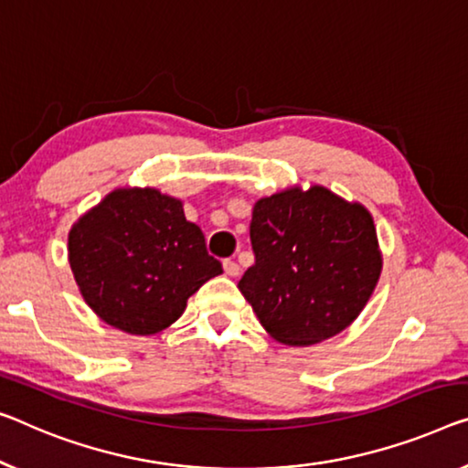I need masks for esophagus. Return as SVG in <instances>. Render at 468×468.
<instances>
[{"label": "esophagus", "mask_w": 468, "mask_h": 468, "mask_svg": "<svg viewBox=\"0 0 468 468\" xmlns=\"http://www.w3.org/2000/svg\"><path fill=\"white\" fill-rule=\"evenodd\" d=\"M222 264H225V273H227V275H231V277L239 275V264H237V262L233 261V258H227V261L222 262Z\"/></svg>", "instance_id": "esophagus-1"}]
</instances>
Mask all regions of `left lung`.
<instances>
[{"instance_id":"8db88e82","label":"left lung","mask_w":468,"mask_h":468,"mask_svg":"<svg viewBox=\"0 0 468 468\" xmlns=\"http://www.w3.org/2000/svg\"><path fill=\"white\" fill-rule=\"evenodd\" d=\"M250 241L254 264L237 285L264 330L283 345L336 336L359 315L380 277L372 216L324 186L256 201Z\"/></svg>"}]
</instances>
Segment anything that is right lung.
<instances>
[{
    "instance_id": "1",
    "label": "right lung",
    "mask_w": 468,
    "mask_h": 468,
    "mask_svg": "<svg viewBox=\"0 0 468 468\" xmlns=\"http://www.w3.org/2000/svg\"><path fill=\"white\" fill-rule=\"evenodd\" d=\"M69 262L96 315L128 334L162 332L222 264L183 204L155 189L104 197L69 233Z\"/></svg>"
}]
</instances>
